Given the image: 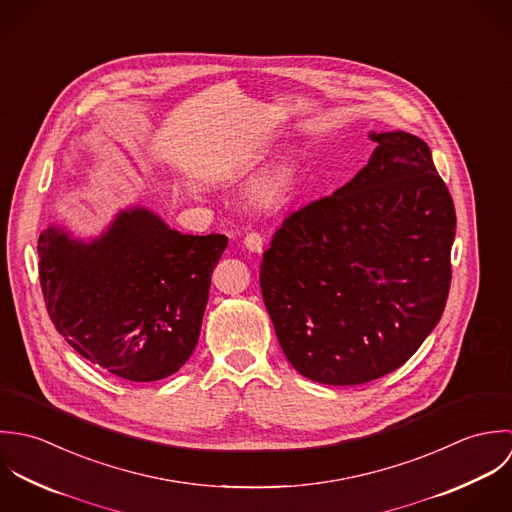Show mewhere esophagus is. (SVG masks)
Masks as SVG:
<instances>
[{"mask_svg": "<svg viewBox=\"0 0 512 512\" xmlns=\"http://www.w3.org/2000/svg\"><path fill=\"white\" fill-rule=\"evenodd\" d=\"M243 245H245L249 251H253V253H261V251H263V237H261L257 231H251V233L245 235Z\"/></svg>", "mask_w": 512, "mask_h": 512, "instance_id": "34e87169", "label": "esophagus"}]
</instances>
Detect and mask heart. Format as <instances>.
Wrapping results in <instances>:
<instances>
[{
  "instance_id": "heart-1",
  "label": "heart",
  "mask_w": 512,
  "mask_h": 512,
  "mask_svg": "<svg viewBox=\"0 0 512 512\" xmlns=\"http://www.w3.org/2000/svg\"><path fill=\"white\" fill-rule=\"evenodd\" d=\"M291 184V170L287 166H279L273 172H269L255 188V198L261 205L281 204L289 192Z\"/></svg>"
}]
</instances>
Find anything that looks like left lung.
<instances>
[{
    "label": "left lung",
    "mask_w": 512,
    "mask_h": 512,
    "mask_svg": "<svg viewBox=\"0 0 512 512\" xmlns=\"http://www.w3.org/2000/svg\"><path fill=\"white\" fill-rule=\"evenodd\" d=\"M370 138V162L291 213L259 273L287 360L328 386L366 384L406 364L451 285L457 219L429 146L402 130Z\"/></svg>",
    "instance_id": "obj_1"
}]
</instances>
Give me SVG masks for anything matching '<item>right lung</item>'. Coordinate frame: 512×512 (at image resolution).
<instances>
[{"instance_id":"add662e5","label":"right lung","mask_w":512,"mask_h":512,"mask_svg":"<svg viewBox=\"0 0 512 512\" xmlns=\"http://www.w3.org/2000/svg\"><path fill=\"white\" fill-rule=\"evenodd\" d=\"M225 247V235L180 233L146 207L118 211L91 241L51 225L37 243L45 307L83 358L128 382L162 380L198 344Z\"/></svg>"}]
</instances>
